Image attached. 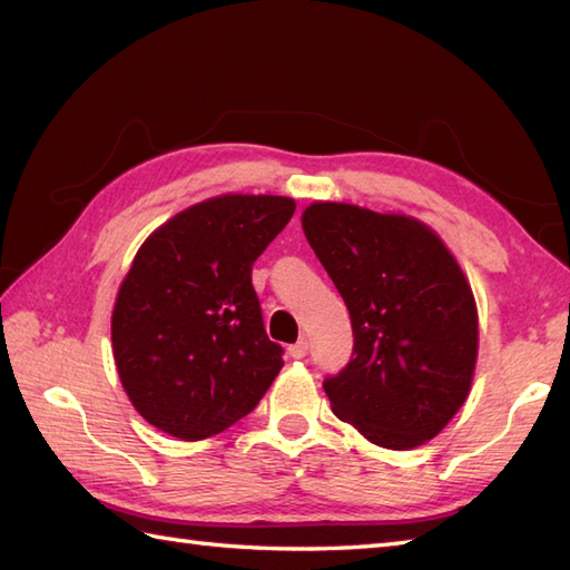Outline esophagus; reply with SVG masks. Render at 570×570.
<instances>
[{"instance_id":"esophagus-1","label":"esophagus","mask_w":570,"mask_h":570,"mask_svg":"<svg viewBox=\"0 0 570 570\" xmlns=\"http://www.w3.org/2000/svg\"><path fill=\"white\" fill-rule=\"evenodd\" d=\"M286 353H288V357H292V360H301V357H306V353H308V341H306V337H301L298 343L288 345Z\"/></svg>"}]
</instances>
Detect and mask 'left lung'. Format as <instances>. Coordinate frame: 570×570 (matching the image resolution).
Wrapping results in <instances>:
<instances>
[{"label": "left lung", "mask_w": 570, "mask_h": 570, "mask_svg": "<svg viewBox=\"0 0 570 570\" xmlns=\"http://www.w3.org/2000/svg\"><path fill=\"white\" fill-rule=\"evenodd\" d=\"M301 227L355 335L353 360L323 382L333 414L390 451L429 443L475 377L478 306L465 272L435 229L404 213L316 200Z\"/></svg>", "instance_id": "1"}]
</instances>
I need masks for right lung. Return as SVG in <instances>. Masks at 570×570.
Here are the masks:
<instances>
[{"mask_svg": "<svg viewBox=\"0 0 570 570\" xmlns=\"http://www.w3.org/2000/svg\"><path fill=\"white\" fill-rule=\"evenodd\" d=\"M294 198L225 193L141 242L112 308V355L131 406L178 441L223 433L284 367L266 337L252 264Z\"/></svg>", "mask_w": 570, "mask_h": 570, "instance_id": "add662e5", "label": "right lung"}]
</instances>
